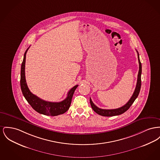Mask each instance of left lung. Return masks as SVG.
Listing matches in <instances>:
<instances>
[{
  "instance_id": "1",
  "label": "left lung",
  "mask_w": 160,
  "mask_h": 160,
  "mask_svg": "<svg viewBox=\"0 0 160 160\" xmlns=\"http://www.w3.org/2000/svg\"><path fill=\"white\" fill-rule=\"evenodd\" d=\"M137 54H138V63H139V71H138V78H137V85L134 91V92L133 95H132L131 98L130 100L128 101V102L122 107L117 108V109H100L98 108L97 106L94 104V103L92 102L91 98H90V103L91 106L97 113L98 115H100L102 116H104V117H112V116H115V115H121L124 112H125L127 110L129 109V108L131 106L132 104L134 102L135 99L137 98L138 94L140 93V89H141V71H142V66H141V62L140 60V57H139V54L138 51H137Z\"/></svg>"
}]
</instances>
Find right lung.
I'll return each mask as SVG.
<instances>
[{
    "mask_svg": "<svg viewBox=\"0 0 160 160\" xmlns=\"http://www.w3.org/2000/svg\"><path fill=\"white\" fill-rule=\"evenodd\" d=\"M28 49L29 48L24 54L20 71V87L24 97L31 107L39 113L49 116H57L66 112L70 107L73 94L78 85L72 88L68 92L66 98L60 102H46L32 94L27 84L25 72L26 54Z\"/></svg>",
    "mask_w": 160,
    "mask_h": 160,
    "instance_id": "1",
    "label": "right lung"
}]
</instances>
